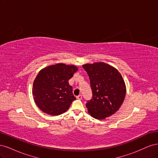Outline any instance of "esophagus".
Listing matches in <instances>:
<instances>
[{
  "label": "esophagus",
  "mask_w": 158,
  "mask_h": 158,
  "mask_svg": "<svg viewBox=\"0 0 158 158\" xmlns=\"http://www.w3.org/2000/svg\"><path fill=\"white\" fill-rule=\"evenodd\" d=\"M76 98H77L78 99H82V95H78V96L76 97Z\"/></svg>",
  "instance_id": "esophagus-1"
}]
</instances>
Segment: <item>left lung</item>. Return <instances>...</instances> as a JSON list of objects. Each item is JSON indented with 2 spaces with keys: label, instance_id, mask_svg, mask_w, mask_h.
<instances>
[{
  "label": "left lung",
  "instance_id": "obj_1",
  "mask_svg": "<svg viewBox=\"0 0 158 158\" xmlns=\"http://www.w3.org/2000/svg\"><path fill=\"white\" fill-rule=\"evenodd\" d=\"M88 74L92 99L85 106L90 115L105 119L115 113L125 99L127 89L123 76L113 66L102 62L82 65Z\"/></svg>",
  "mask_w": 158,
  "mask_h": 158
}]
</instances>
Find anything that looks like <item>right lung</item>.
<instances>
[{
  "instance_id": "1",
  "label": "right lung",
  "mask_w": 158,
  "mask_h": 158,
  "mask_svg": "<svg viewBox=\"0 0 158 158\" xmlns=\"http://www.w3.org/2000/svg\"><path fill=\"white\" fill-rule=\"evenodd\" d=\"M77 70L74 65L57 63L40 71L33 82L32 94L43 112L59 115L67 111L76 99L69 80Z\"/></svg>"
}]
</instances>
